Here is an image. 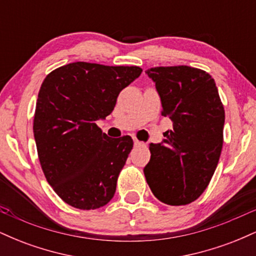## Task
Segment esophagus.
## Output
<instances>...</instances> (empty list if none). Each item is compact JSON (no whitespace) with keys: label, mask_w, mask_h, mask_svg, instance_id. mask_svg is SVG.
<instances>
[{"label":"esophagus","mask_w":256,"mask_h":256,"mask_svg":"<svg viewBox=\"0 0 256 256\" xmlns=\"http://www.w3.org/2000/svg\"><path fill=\"white\" fill-rule=\"evenodd\" d=\"M134 146H143V143L140 142V140H136V138H134Z\"/></svg>","instance_id":"esophagus-1"}]
</instances>
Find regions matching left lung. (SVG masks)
I'll return each instance as SVG.
<instances>
[{
    "label": "left lung",
    "instance_id": "8db88e82",
    "mask_svg": "<svg viewBox=\"0 0 256 256\" xmlns=\"http://www.w3.org/2000/svg\"><path fill=\"white\" fill-rule=\"evenodd\" d=\"M146 73L160 96L161 114L173 124L162 142L149 144L146 183L164 204H192L208 186L222 154L225 110L218 88L207 72L189 66Z\"/></svg>",
    "mask_w": 256,
    "mask_h": 256
}]
</instances>
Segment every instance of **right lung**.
I'll return each mask as SVG.
<instances>
[{"mask_svg":"<svg viewBox=\"0 0 256 256\" xmlns=\"http://www.w3.org/2000/svg\"><path fill=\"white\" fill-rule=\"evenodd\" d=\"M140 73L137 66L73 62L43 80L34 140L46 180L67 204L89 210L113 198L134 140L110 138L96 122L110 116L120 91Z\"/></svg>","mask_w":256,"mask_h":256,"instance_id":"1","label":"right lung"}]
</instances>
